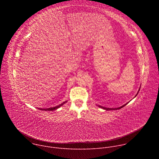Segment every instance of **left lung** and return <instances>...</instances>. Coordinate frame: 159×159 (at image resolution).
<instances>
[{
	"instance_id": "1",
	"label": "left lung",
	"mask_w": 159,
	"mask_h": 159,
	"mask_svg": "<svg viewBox=\"0 0 159 159\" xmlns=\"http://www.w3.org/2000/svg\"><path fill=\"white\" fill-rule=\"evenodd\" d=\"M137 94H138V93H137ZM137 95H136V96H137ZM128 103H126V104H124V105H123V106H122L121 107H118V108H113V109H112V108H107V107H104L101 106H99L100 107H101V108H102V109H106V110H107V111H108V110H113V109H115H115H120L122 108L123 107H124L125 106H126Z\"/></svg>"
}]
</instances>
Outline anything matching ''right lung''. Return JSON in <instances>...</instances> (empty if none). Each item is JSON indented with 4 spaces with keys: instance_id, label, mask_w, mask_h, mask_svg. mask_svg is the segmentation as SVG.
Listing matches in <instances>:
<instances>
[{
    "instance_id": "right-lung-1",
    "label": "right lung",
    "mask_w": 159,
    "mask_h": 159,
    "mask_svg": "<svg viewBox=\"0 0 159 159\" xmlns=\"http://www.w3.org/2000/svg\"><path fill=\"white\" fill-rule=\"evenodd\" d=\"M66 101L63 102L62 104L57 106H55V107H50V108H48V109H40L41 110H43V111H53V110H56L57 109H58V107H60V106H61L63 104H64Z\"/></svg>"
}]
</instances>
